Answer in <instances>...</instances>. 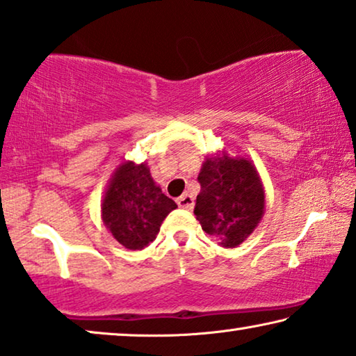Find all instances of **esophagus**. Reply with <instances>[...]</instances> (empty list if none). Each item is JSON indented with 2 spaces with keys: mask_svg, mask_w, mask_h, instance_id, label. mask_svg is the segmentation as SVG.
Here are the masks:
<instances>
[{
  "mask_svg": "<svg viewBox=\"0 0 356 356\" xmlns=\"http://www.w3.org/2000/svg\"><path fill=\"white\" fill-rule=\"evenodd\" d=\"M177 204L184 209H192L193 208V197L188 193H184L182 197L177 198Z\"/></svg>",
  "mask_w": 356,
  "mask_h": 356,
  "instance_id": "34e87169",
  "label": "esophagus"
}]
</instances>
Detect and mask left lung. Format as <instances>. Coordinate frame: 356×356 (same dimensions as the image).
Here are the masks:
<instances>
[{
  "label": "left lung",
  "mask_w": 356,
  "mask_h": 356,
  "mask_svg": "<svg viewBox=\"0 0 356 356\" xmlns=\"http://www.w3.org/2000/svg\"><path fill=\"white\" fill-rule=\"evenodd\" d=\"M195 216L202 229L226 248H235L253 232L264 214V188L247 158L224 152L204 159Z\"/></svg>",
  "instance_id": "left-lung-1"
}]
</instances>
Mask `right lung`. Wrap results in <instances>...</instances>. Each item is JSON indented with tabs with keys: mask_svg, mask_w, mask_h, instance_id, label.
<instances>
[{
	"mask_svg": "<svg viewBox=\"0 0 356 356\" xmlns=\"http://www.w3.org/2000/svg\"><path fill=\"white\" fill-rule=\"evenodd\" d=\"M176 208V202L154 182L147 164L126 161L109 179L102 218L122 247L142 250L156 238L163 221Z\"/></svg>",
	"mask_w": 356,
	"mask_h": 356,
	"instance_id": "1",
	"label": "right lung"
}]
</instances>
